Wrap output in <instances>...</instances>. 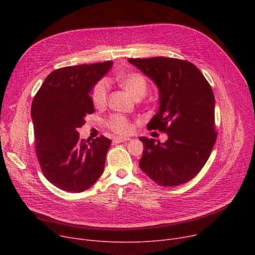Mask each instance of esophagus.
<instances>
[{
  "label": "esophagus",
  "mask_w": 255,
  "mask_h": 255,
  "mask_svg": "<svg viewBox=\"0 0 255 255\" xmlns=\"http://www.w3.org/2000/svg\"><path fill=\"white\" fill-rule=\"evenodd\" d=\"M128 140H130V138H129V137H119V136L114 137V142H115V143L125 142V141H128Z\"/></svg>",
  "instance_id": "esophagus-1"
}]
</instances>
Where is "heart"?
Returning a JSON list of instances; mask_svg holds the SVG:
<instances>
[{"label":"heart","mask_w":255,"mask_h":255,"mask_svg":"<svg viewBox=\"0 0 255 255\" xmlns=\"http://www.w3.org/2000/svg\"><path fill=\"white\" fill-rule=\"evenodd\" d=\"M118 84L134 99H140L148 91L145 77L138 72H128L118 76ZM109 97V84L106 80H100L92 91V101L96 107H103ZM106 126L121 135H127L132 132L130 121L122 115H112L106 120Z\"/></svg>","instance_id":"heart-1"}]
</instances>
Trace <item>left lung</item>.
Returning <instances> with one entry per match:
<instances>
[{
  "instance_id": "1",
  "label": "left lung",
  "mask_w": 255,
  "mask_h": 255,
  "mask_svg": "<svg viewBox=\"0 0 255 255\" xmlns=\"http://www.w3.org/2000/svg\"><path fill=\"white\" fill-rule=\"evenodd\" d=\"M128 62L159 90V110L146 128L168 137L163 143L139 137L143 143L139 167L160 186L185 184L204 167L217 139L213 90L188 61L155 57Z\"/></svg>"
}]
</instances>
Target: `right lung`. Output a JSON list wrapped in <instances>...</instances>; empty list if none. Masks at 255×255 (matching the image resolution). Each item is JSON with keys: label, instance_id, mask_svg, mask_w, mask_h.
Returning <instances> with one entry per match:
<instances>
[{"label": "right lung", "instance_id": "obj_1", "mask_svg": "<svg viewBox=\"0 0 255 255\" xmlns=\"http://www.w3.org/2000/svg\"><path fill=\"white\" fill-rule=\"evenodd\" d=\"M112 61L68 66L52 71L32 102L35 148L44 177L58 188L83 192L102 175L112 141L101 135L80 139L77 129L95 112L90 93Z\"/></svg>", "mask_w": 255, "mask_h": 255}]
</instances>
